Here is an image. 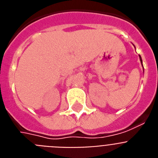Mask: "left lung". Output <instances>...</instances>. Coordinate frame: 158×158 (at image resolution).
<instances>
[{"mask_svg": "<svg viewBox=\"0 0 158 158\" xmlns=\"http://www.w3.org/2000/svg\"><path fill=\"white\" fill-rule=\"evenodd\" d=\"M139 57H140V63H141V64H142V59H141V57H140V55H139ZM143 66V65H142Z\"/></svg>", "mask_w": 158, "mask_h": 158, "instance_id": "obj_1", "label": "left lung"}]
</instances>
